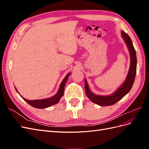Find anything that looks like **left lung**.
I'll use <instances>...</instances> for the list:
<instances>
[{"mask_svg": "<svg viewBox=\"0 0 149 149\" xmlns=\"http://www.w3.org/2000/svg\"><path fill=\"white\" fill-rule=\"evenodd\" d=\"M121 36L128 48L130 58L129 70L124 82L113 93L109 95L102 96L93 93L90 91L86 79H85L84 81V88L87 96L93 102L99 106H107L114 104L130 91L134 82L137 70L136 52L133 46L132 40L129 36L123 30L121 31Z\"/></svg>", "mask_w": 149, "mask_h": 149, "instance_id": "obj_1", "label": "left lung"}]
</instances>
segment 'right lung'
<instances>
[{
    "instance_id": "1",
    "label": "right lung",
    "mask_w": 149,
    "mask_h": 149,
    "mask_svg": "<svg viewBox=\"0 0 149 149\" xmlns=\"http://www.w3.org/2000/svg\"><path fill=\"white\" fill-rule=\"evenodd\" d=\"M71 73H69L68 74H67V75L65 76V78L63 79V80L62 81V82L61 83L59 89H58V91L57 93L55 95L49 98H46V99H43V100H26V99L24 98V97H22L19 93L18 92L17 88L15 87L17 92L19 94V95L22 97V99L24 101H25L30 106L32 107H34L35 108H38V109H44V108H47L49 106H53L54 104H56L58 102L60 101V99L61 97L63 96L64 94V89H65V86L66 83V81L70 76Z\"/></svg>"
}]
</instances>
